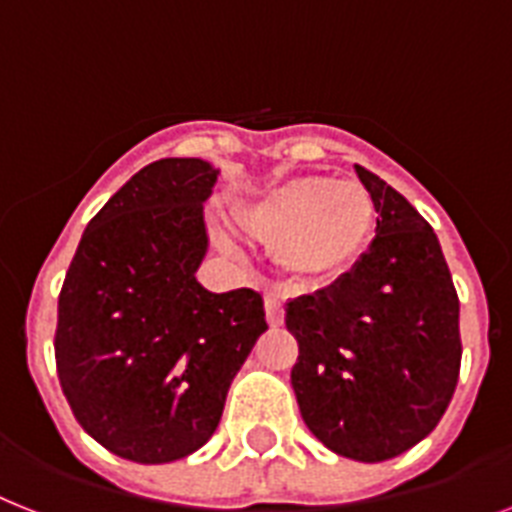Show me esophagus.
Masks as SVG:
<instances>
[{
    "label": "esophagus",
    "instance_id": "esophagus-1",
    "mask_svg": "<svg viewBox=\"0 0 512 512\" xmlns=\"http://www.w3.org/2000/svg\"><path fill=\"white\" fill-rule=\"evenodd\" d=\"M265 318L270 326H281L284 323V302L276 294H265Z\"/></svg>",
    "mask_w": 512,
    "mask_h": 512
}]
</instances>
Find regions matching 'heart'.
<instances>
[{
    "label": "heart",
    "instance_id": "obj_1",
    "mask_svg": "<svg viewBox=\"0 0 512 512\" xmlns=\"http://www.w3.org/2000/svg\"><path fill=\"white\" fill-rule=\"evenodd\" d=\"M236 218L273 244L276 265L302 286H326L360 265L376 236V202L360 181L297 176L247 199Z\"/></svg>",
    "mask_w": 512,
    "mask_h": 512
}]
</instances>
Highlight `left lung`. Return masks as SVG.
<instances>
[{"mask_svg": "<svg viewBox=\"0 0 512 512\" xmlns=\"http://www.w3.org/2000/svg\"><path fill=\"white\" fill-rule=\"evenodd\" d=\"M376 239L352 273L286 302L299 344V413L328 450L381 463L442 421L460 373V302L434 228L400 191L355 165Z\"/></svg>", "mask_w": 512, "mask_h": 512, "instance_id": "obj_1", "label": "left lung"}]
</instances>
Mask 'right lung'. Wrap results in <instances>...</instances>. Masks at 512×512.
Wrapping results in <instances>:
<instances>
[{"instance_id": "add662e5", "label": "right lung", "mask_w": 512, "mask_h": 512, "mask_svg": "<svg viewBox=\"0 0 512 512\" xmlns=\"http://www.w3.org/2000/svg\"><path fill=\"white\" fill-rule=\"evenodd\" d=\"M199 157L141 168L89 220L57 302L54 357L70 410L102 447L157 465L215 434L228 386L265 323L252 289L207 292Z\"/></svg>"}]
</instances>
